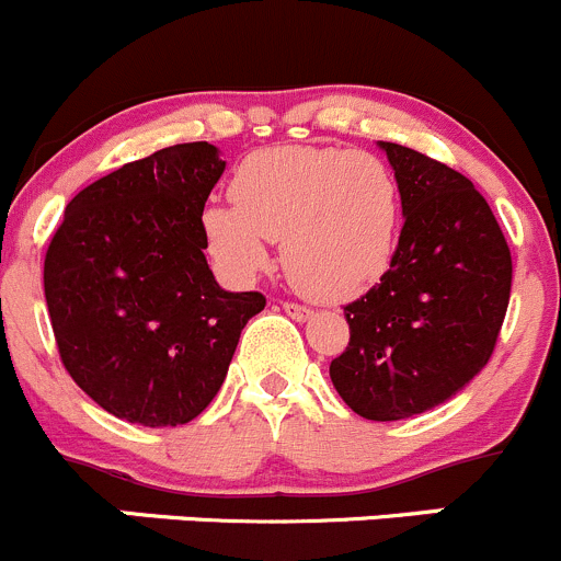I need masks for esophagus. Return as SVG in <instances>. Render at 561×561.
Here are the masks:
<instances>
[{
  "instance_id": "1",
  "label": "esophagus",
  "mask_w": 561,
  "mask_h": 561,
  "mask_svg": "<svg viewBox=\"0 0 561 561\" xmlns=\"http://www.w3.org/2000/svg\"><path fill=\"white\" fill-rule=\"evenodd\" d=\"M282 309H285V314H287V318L298 320V323H304V320H309V318H312V309H309V307H301V304L285 301V304H282Z\"/></svg>"
}]
</instances>
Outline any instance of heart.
Returning <instances> with one entry per match:
<instances>
[{
	"instance_id": "1",
	"label": "heart",
	"mask_w": 561,
	"mask_h": 561,
	"mask_svg": "<svg viewBox=\"0 0 561 561\" xmlns=\"http://www.w3.org/2000/svg\"><path fill=\"white\" fill-rule=\"evenodd\" d=\"M232 203L203 210V236L225 274L268 268V241L285 243L293 285L318 301H347L378 285L400 241L394 170L367 150L282 145L247 156Z\"/></svg>"
}]
</instances>
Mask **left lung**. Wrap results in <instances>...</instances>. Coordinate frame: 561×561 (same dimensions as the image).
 <instances>
[{
    "instance_id": "1",
    "label": "left lung",
    "mask_w": 561,
    "mask_h": 561,
    "mask_svg": "<svg viewBox=\"0 0 561 561\" xmlns=\"http://www.w3.org/2000/svg\"><path fill=\"white\" fill-rule=\"evenodd\" d=\"M378 145L400 183L405 225L383 279L345 307L351 342L329 375L358 416L397 422L447 402L485 367L507 314L513 257L469 178Z\"/></svg>"
}]
</instances>
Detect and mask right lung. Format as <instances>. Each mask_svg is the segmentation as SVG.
Masks as SVG:
<instances>
[{"label":"right lung","mask_w":561,"mask_h":561,"mask_svg":"<svg viewBox=\"0 0 561 561\" xmlns=\"http://www.w3.org/2000/svg\"><path fill=\"white\" fill-rule=\"evenodd\" d=\"M219 148L172 145L81 188L43 265L59 358L103 411L145 427L186 425L225 383L263 293L221 290L203 210Z\"/></svg>","instance_id":"1"}]
</instances>
